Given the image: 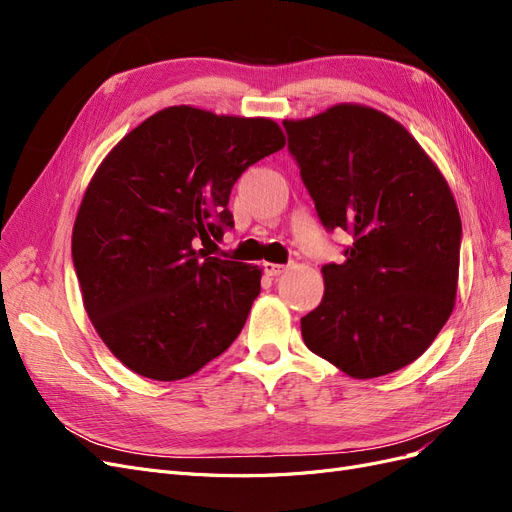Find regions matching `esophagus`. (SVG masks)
Instances as JSON below:
<instances>
[{
    "label": "esophagus",
    "mask_w": 512,
    "mask_h": 512,
    "mask_svg": "<svg viewBox=\"0 0 512 512\" xmlns=\"http://www.w3.org/2000/svg\"><path fill=\"white\" fill-rule=\"evenodd\" d=\"M262 269H265L267 275L277 277V275H282L286 271V265H277V262H265V265H262Z\"/></svg>",
    "instance_id": "34e87169"
}]
</instances>
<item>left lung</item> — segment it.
Listing matches in <instances>:
<instances>
[{
  "label": "left lung",
  "instance_id": "1",
  "mask_svg": "<svg viewBox=\"0 0 512 512\" xmlns=\"http://www.w3.org/2000/svg\"><path fill=\"white\" fill-rule=\"evenodd\" d=\"M318 218L354 243L324 265L322 303L301 318L305 346L352 378L416 361L453 312L461 220L438 166L374 108L337 104L284 121Z\"/></svg>",
  "mask_w": 512,
  "mask_h": 512
}]
</instances>
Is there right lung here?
Instances as JSON below:
<instances>
[{"label":"right lung","instance_id":"add662e5","mask_svg":"<svg viewBox=\"0 0 512 512\" xmlns=\"http://www.w3.org/2000/svg\"><path fill=\"white\" fill-rule=\"evenodd\" d=\"M284 143L271 119L170 106L96 170L74 222V271L102 342L138 376L188 378L241 333L262 271L196 247L235 226L232 185Z\"/></svg>","mask_w":512,"mask_h":512}]
</instances>
